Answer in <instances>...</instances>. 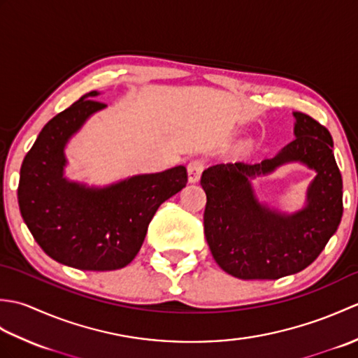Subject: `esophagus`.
<instances>
[{"label":"esophagus","instance_id":"esophagus-1","mask_svg":"<svg viewBox=\"0 0 358 358\" xmlns=\"http://www.w3.org/2000/svg\"><path fill=\"white\" fill-rule=\"evenodd\" d=\"M204 169V162L200 158L192 159V162H189L187 164V173H189V181L191 183H196V181L200 180L201 177V172Z\"/></svg>","mask_w":358,"mask_h":358}]
</instances>
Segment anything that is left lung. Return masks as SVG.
<instances>
[{"instance_id":"1","label":"left lung","mask_w":358,"mask_h":358,"mask_svg":"<svg viewBox=\"0 0 358 358\" xmlns=\"http://www.w3.org/2000/svg\"><path fill=\"white\" fill-rule=\"evenodd\" d=\"M295 140L262 163L208 167L201 186L208 203L204 235L217 264L241 280H277L306 269L336 234L343 215V181L329 131L294 112ZM289 162L316 172L303 208L285 213L255 194L252 180Z\"/></svg>"}]
</instances>
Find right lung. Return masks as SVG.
Returning a JSON list of instances; mask_svg holds the SVG:
<instances>
[{"label":"right lung","mask_w":358,"mask_h":358,"mask_svg":"<svg viewBox=\"0 0 358 358\" xmlns=\"http://www.w3.org/2000/svg\"><path fill=\"white\" fill-rule=\"evenodd\" d=\"M92 90L45 124L20 171L18 204L35 241L53 260L81 271L131 263L159 204L187 183L185 166L138 173L106 186L64 175L66 146L94 113L106 109Z\"/></svg>","instance_id":"add662e5"}]
</instances>
